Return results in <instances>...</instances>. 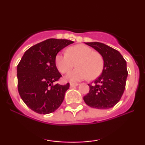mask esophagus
Masks as SVG:
<instances>
[{
	"instance_id": "1",
	"label": "esophagus",
	"mask_w": 145,
	"mask_h": 145,
	"mask_svg": "<svg viewBox=\"0 0 145 145\" xmlns=\"http://www.w3.org/2000/svg\"><path fill=\"white\" fill-rule=\"evenodd\" d=\"M78 85V83H70V87H74V86H76Z\"/></svg>"
}]
</instances>
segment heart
I'll return each mask as SVG.
<instances>
[{
  "mask_svg": "<svg viewBox=\"0 0 145 145\" xmlns=\"http://www.w3.org/2000/svg\"><path fill=\"white\" fill-rule=\"evenodd\" d=\"M76 63L78 67L65 76V79L70 82H77L87 78L95 79L101 74L104 67L101 54L85 45L71 46L68 48L67 54L59 53L55 57V65L61 74L68 72Z\"/></svg>",
  "mask_w": 145,
  "mask_h": 145,
  "instance_id": "heart-1",
  "label": "heart"
}]
</instances>
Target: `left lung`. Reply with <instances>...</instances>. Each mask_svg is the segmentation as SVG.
<instances>
[{
	"instance_id": "obj_1",
	"label": "left lung",
	"mask_w": 145,
	"mask_h": 145,
	"mask_svg": "<svg viewBox=\"0 0 145 145\" xmlns=\"http://www.w3.org/2000/svg\"><path fill=\"white\" fill-rule=\"evenodd\" d=\"M102 56L104 68L101 74L89 84V92L83 99L91 108L108 109L119 102L125 89L128 75L127 63L119 51L99 42H87Z\"/></svg>"
}]
</instances>
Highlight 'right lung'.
Returning a JSON list of instances; mask_svg holds the SVG:
<instances>
[{
    "label": "right lung",
    "instance_id": "add662e5",
    "mask_svg": "<svg viewBox=\"0 0 145 145\" xmlns=\"http://www.w3.org/2000/svg\"><path fill=\"white\" fill-rule=\"evenodd\" d=\"M74 41L48 39L25 52L17 67L18 89L26 106L39 114H50L59 108L69 88L54 84L61 74L55 65L58 52Z\"/></svg>",
    "mask_w": 145,
    "mask_h": 145
}]
</instances>
